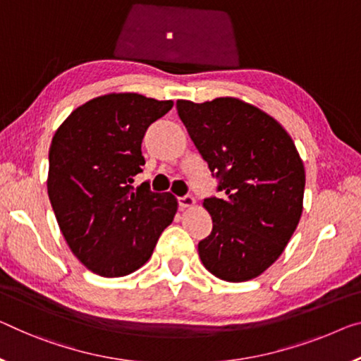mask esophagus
<instances>
[{
    "mask_svg": "<svg viewBox=\"0 0 361 361\" xmlns=\"http://www.w3.org/2000/svg\"><path fill=\"white\" fill-rule=\"evenodd\" d=\"M193 204H195V198H193L192 195L179 197V207L180 208H192Z\"/></svg>",
    "mask_w": 361,
    "mask_h": 361,
    "instance_id": "obj_1",
    "label": "esophagus"
}]
</instances>
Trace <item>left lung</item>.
Instances as JSON below:
<instances>
[{
  "label": "left lung",
  "mask_w": 361,
  "mask_h": 361,
  "mask_svg": "<svg viewBox=\"0 0 361 361\" xmlns=\"http://www.w3.org/2000/svg\"><path fill=\"white\" fill-rule=\"evenodd\" d=\"M177 113L223 198H204L213 231L200 240L204 268L227 282L258 277L284 252L303 209L305 168L274 118L238 98L193 103Z\"/></svg>",
  "instance_id": "obj_1"
}]
</instances>
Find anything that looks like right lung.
<instances>
[{
    "label": "right lung",
    "instance_id": "1",
    "mask_svg": "<svg viewBox=\"0 0 361 361\" xmlns=\"http://www.w3.org/2000/svg\"><path fill=\"white\" fill-rule=\"evenodd\" d=\"M173 102L109 93L72 111L49 147L48 197L71 252L92 273L121 277L145 264L173 223V193L134 187L142 140Z\"/></svg>",
    "mask_w": 361,
    "mask_h": 361
}]
</instances>
